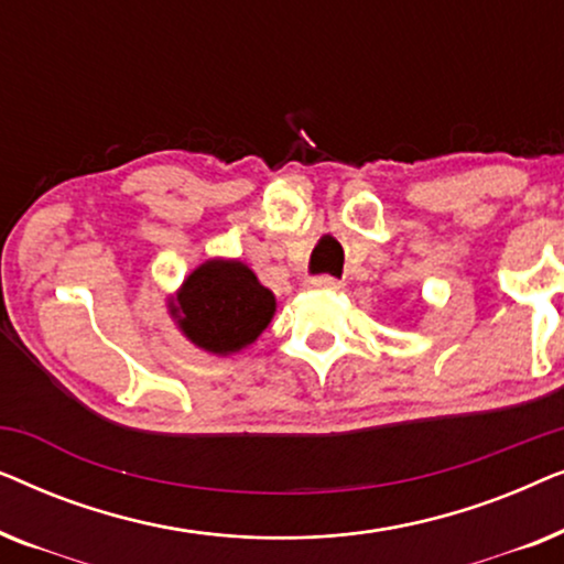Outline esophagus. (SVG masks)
<instances>
[{"mask_svg":"<svg viewBox=\"0 0 564 564\" xmlns=\"http://www.w3.org/2000/svg\"><path fill=\"white\" fill-rule=\"evenodd\" d=\"M307 288L311 290H338L341 288V282L334 280V276H311V280H307Z\"/></svg>","mask_w":564,"mask_h":564,"instance_id":"1","label":"esophagus"}]
</instances>
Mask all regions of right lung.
Masks as SVG:
<instances>
[{
    "label": "right lung",
    "instance_id": "1",
    "mask_svg": "<svg viewBox=\"0 0 564 564\" xmlns=\"http://www.w3.org/2000/svg\"><path fill=\"white\" fill-rule=\"evenodd\" d=\"M172 315L199 349L234 354L269 326L274 295L241 261L213 259L184 280Z\"/></svg>",
    "mask_w": 564,
    "mask_h": 564
}]
</instances>
